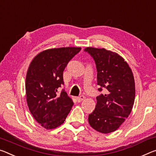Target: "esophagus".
<instances>
[{
  "label": "esophagus",
  "mask_w": 156,
  "mask_h": 156,
  "mask_svg": "<svg viewBox=\"0 0 156 156\" xmlns=\"http://www.w3.org/2000/svg\"><path fill=\"white\" fill-rule=\"evenodd\" d=\"M85 96L81 95L80 96H78V97H77V98H76V99H77L78 102H81V101H83L84 99H85Z\"/></svg>",
  "instance_id": "esophagus-1"
}]
</instances>
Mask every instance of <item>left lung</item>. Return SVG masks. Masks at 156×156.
I'll list each match as a JSON object with an SVG mask.
<instances>
[{
	"label": "left lung",
	"mask_w": 156,
	"mask_h": 156,
	"mask_svg": "<svg viewBox=\"0 0 156 156\" xmlns=\"http://www.w3.org/2000/svg\"><path fill=\"white\" fill-rule=\"evenodd\" d=\"M97 69L98 90L105 93L96 97L95 110L89 115L91 128L101 133L117 130L131 112L135 96L134 76L123 58L115 52L87 47Z\"/></svg>",
	"instance_id": "8db88e82"
}]
</instances>
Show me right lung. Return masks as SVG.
Segmentation results:
<instances>
[{
  "label": "right lung",
  "instance_id": "1",
  "mask_svg": "<svg viewBox=\"0 0 156 156\" xmlns=\"http://www.w3.org/2000/svg\"><path fill=\"white\" fill-rule=\"evenodd\" d=\"M80 47L47 49L31 61L26 76V101L31 115L43 128L55 129L65 122L73 102L65 91L63 71Z\"/></svg>",
  "mask_w": 156,
  "mask_h": 156
}]
</instances>
